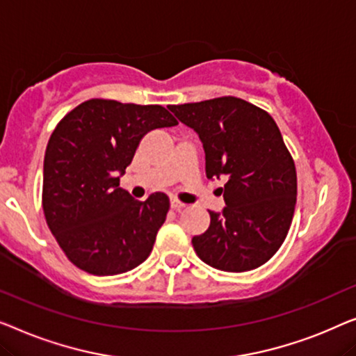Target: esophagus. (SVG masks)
Returning a JSON list of instances; mask_svg holds the SVG:
<instances>
[{"label": "esophagus", "mask_w": 356, "mask_h": 356, "mask_svg": "<svg viewBox=\"0 0 356 356\" xmlns=\"http://www.w3.org/2000/svg\"><path fill=\"white\" fill-rule=\"evenodd\" d=\"M171 208L174 209V211H180V209L185 208V204H184L182 202H179V200L172 198V200H171Z\"/></svg>", "instance_id": "obj_1"}]
</instances>
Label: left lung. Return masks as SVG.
Returning a JSON list of instances; mask_svg holds the SVG:
<instances>
[{
  "label": "left lung",
  "mask_w": 356,
  "mask_h": 356,
  "mask_svg": "<svg viewBox=\"0 0 356 356\" xmlns=\"http://www.w3.org/2000/svg\"><path fill=\"white\" fill-rule=\"evenodd\" d=\"M198 134L207 177L226 180L222 213L192 238L198 258L227 273L269 261L284 243L297 203V171L274 119L242 98L168 106Z\"/></svg>",
  "instance_id": "left-lung-1"
}]
</instances>
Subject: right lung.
Returning <instances> with one entry per match:
<instances>
[{
	"instance_id": "right-lung-1",
	"label": "right lung",
	"mask_w": 356,
	"mask_h": 356,
	"mask_svg": "<svg viewBox=\"0 0 356 356\" xmlns=\"http://www.w3.org/2000/svg\"><path fill=\"white\" fill-rule=\"evenodd\" d=\"M159 104L93 98L67 113L43 163L44 219L69 261L95 276L130 271L152 253L169 211L168 195L138 202L119 187L140 140L177 126Z\"/></svg>"
}]
</instances>
